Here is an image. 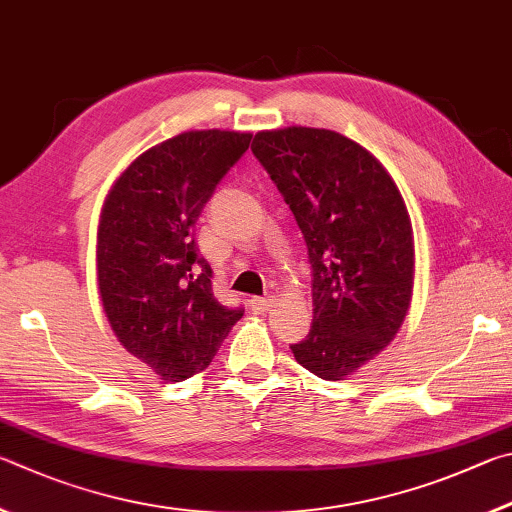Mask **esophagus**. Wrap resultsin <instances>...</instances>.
Wrapping results in <instances>:
<instances>
[{"label": "esophagus", "mask_w": 512, "mask_h": 512, "mask_svg": "<svg viewBox=\"0 0 512 512\" xmlns=\"http://www.w3.org/2000/svg\"><path fill=\"white\" fill-rule=\"evenodd\" d=\"M249 306L251 310L258 312V315H265V312L274 306V297H254L249 301Z\"/></svg>", "instance_id": "esophagus-1"}]
</instances>
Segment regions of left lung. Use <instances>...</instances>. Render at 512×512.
Segmentation results:
<instances>
[{
  "label": "left lung",
  "instance_id": "1",
  "mask_svg": "<svg viewBox=\"0 0 512 512\" xmlns=\"http://www.w3.org/2000/svg\"><path fill=\"white\" fill-rule=\"evenodd\" d=\"M254 157L297 220L312 267V326L294 360L342 380L373 360L405 321L414 288V236L387 170L333 130L258 132Z\"/></svg>",
  "mask_w": 512,
  "mask_h": 512
}]
</instances>
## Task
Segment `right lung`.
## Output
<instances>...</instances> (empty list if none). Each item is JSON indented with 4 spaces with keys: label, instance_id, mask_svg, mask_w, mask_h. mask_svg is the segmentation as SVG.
Instances as JSON below:
<instances>
[{
    "label": "right lung",
    "instance_id": "obj_1",
    "mask_svg": "<svg viewBox=\"0 0 512 512\" xmlns=\"http://www.w3.org/2000/svg\"><path fill=\"white\" fill-rule=\"evenodd\" d=\"M251 134L195 130L143 152L116 179L98 227V290L128 353L179 382L211 364L245 308L213 297L195 224Z\"/></svg>",
    "mask_w": 512,
    "mask_h": 512
}]
</instances>
